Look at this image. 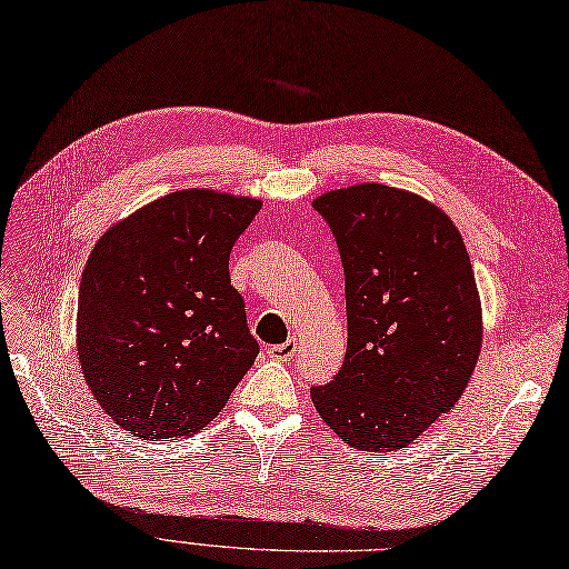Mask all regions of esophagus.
<instances>
[{"mask_svg":"<svg viewBox=\"0 0 569 569\" xmlns=\"http://www.w3.org/2000/svg\"><path fill=\"white\" fill-rule=\"evenodd\" d=\"M296 351H298V342L296 340H286L283 345H273V347L267 349V353L271 356V359H277V361H290L292 356H296Z\"/></svg>","mask_w":569,"mask_h":569,"instance_id":"obj_1","label":"esophagus"}]
</instances>
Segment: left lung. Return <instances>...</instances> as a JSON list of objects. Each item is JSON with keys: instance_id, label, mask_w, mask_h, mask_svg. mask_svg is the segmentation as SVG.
I'll return each mask as SVG.
<instances>
[{"instance_id": "1", "label": "left lung", "mask_w": 569, "mask_h": 569, "mask_svg": "<svg viewBox=\"0 0 569 569\" xmlns=\"http://www.w3.org/2000/svg\"><path fill=\"white\" fill-rule=\"evenodd\" d=\"M345 267L347 353L311 387L323 422L359 450H401L465 393L480 300L465 241L433 203L366 182L311 203Z\"/></svg>"}]
</instances>
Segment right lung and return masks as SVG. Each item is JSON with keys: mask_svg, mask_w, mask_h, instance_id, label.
Listing matches in <instances>:
<instances>
[{"mask_svg": "<svg viewBox=\"0 0 569 569\" xmlns=\"http://www.w3.org/2000/svg\"><path fill=\"white\" fill-rule=\"evenodd\" d=\"M262 203L184 189L114 224L83 267L81 372L119 427L142 440L201 431L260 353L229 252Z\"/></svg>", "mask_w": 569, "mask_h": 569, "instance_id": "add662e5", "label": "right lung"}]
</instances>
